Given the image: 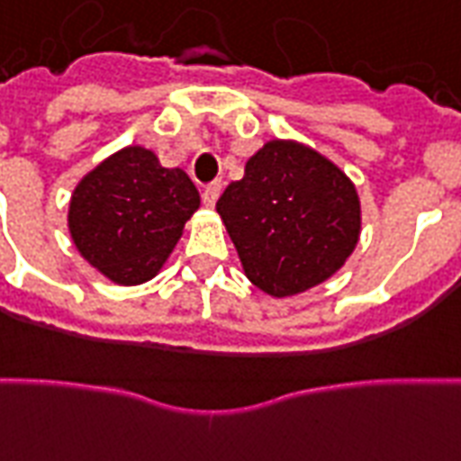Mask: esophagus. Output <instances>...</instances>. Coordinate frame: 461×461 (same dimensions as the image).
<instances>
[{
  "mask_svg": "<svg viewBox=\"0 0 461 461\" xmlns=\"http://www.w3.org/2000/svg\"><path fill=\"white\" fill-rule=\"evenodd\" d=\"M220 193H221V183H212V185H207L203 190V203L207 204V207H212V204L217 203Z\"/></svg>",
  "mask_w": 461,
  "mask_h": 461,
  "instance_id": "esophagus-1",
  "label": "esophagus"
}]
</instances>
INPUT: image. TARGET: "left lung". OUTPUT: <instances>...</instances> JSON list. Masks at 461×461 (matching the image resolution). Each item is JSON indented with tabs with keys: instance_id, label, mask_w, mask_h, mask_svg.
I'll use <instances>...</instances> for the list:
<instances>
[{
	"instance_id": "1",
	"label": "left lung",
	"mask_w": 461,
	"mask_h": 461,
	"mask_svg": "<svg viewBox=\"0 0 461 461\" xmlns=\"http://www.w3.org/2000/svg\"><path fill=\"white\" fill-rule=\"evenodd\" d=\"M217 212L247 278L274 298L335 276L361 231L352 180L315 149L281 139L249 158L244 178L217 200Z\"/></svg>"
}]
</instances>
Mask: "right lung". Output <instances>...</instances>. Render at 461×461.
<instances>
[{"instance_id":"obj_1","label":"right lung","mask_w":461,"mask_h":461,"mask_svg":"<svg viewBox=\"0 0 461 461\" xmlns=\"http://www.w3.org/2000/svg\"><path fill=\"white\" fill-rule=\"evenodd\" d=\"M197 207L200 193L185 170L126 146L77 183L68 230L80 257L109 281L139 285L161 271Z\"/></svg>"}]
</instances>
